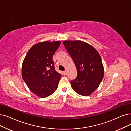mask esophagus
Here are the masks:
<instances>
[{
  "label": "esophagus",
  "instance_id": "esophagus-1",
  "mask_svg": "<svg viewBox=\"0 0 131 131\" xmlns=\"http://www.w3.org/2000/svg\"><path fill=\"white\" fill-rule=\"evenodd\" d=\"M63 74H64L65 75H66L67 74V71H64V72H63Z\"/></svg>",
  "mask_w": 131,
  "mask_h": 131
}]
</instances>
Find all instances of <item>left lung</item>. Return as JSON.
Wrapping results in <instances>:
<instances>
[{"mask_svg": "<svg viewBox=\"0 0 131 131\" xmlns=\"http://www.w3.org/2000/svg\"><path fill=\"white\" fill-rule=\"evenodd\" d=\"M63 44L75 65L77 77L71 81L78 94L87 96L97 89L104 77V67L98 51L81 41H65Z\"/></svg>", "mask_w": 131, "mask_h": 131, "instance_id": "8db88e82", "label": "left lung"}]
</instances>
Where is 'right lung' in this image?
<instances>
[{
    "instance_id": "add662e5",
    "label": "right lung",
    "mask_w": 131,
    "mask_h": 131,
    "mask_svg": "<svg viewBox=\"0 0 131 131\" xmlns=\"http://www.w3.org/2000/svg\"><path fill=\"white\" fill-rule=\"evenodd\" d=\"M61 42L38 43L28 51L22 66V77L31 92L45 98L58 88L61 77L54 69L52 57Z\"/></svg>"
}]
</instances>
